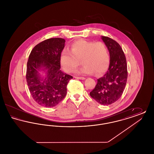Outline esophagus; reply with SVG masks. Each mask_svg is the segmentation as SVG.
<instances>
[{
	"mask_svg": "<svg viewBox=\"0 0 154 154\" xmlns=\"http://www.w3.org/2000/svg\"><path fill=\"white\" fill-rule=\"evenodd\" d=\"M75 79H79V80H82L85 79V77H75Z\"/></svg>",
	"mask_w": 154,
	"mask_h": 154,
	"instance_id": "34e87169",
	"label": "esophagus"
}]
</instances>
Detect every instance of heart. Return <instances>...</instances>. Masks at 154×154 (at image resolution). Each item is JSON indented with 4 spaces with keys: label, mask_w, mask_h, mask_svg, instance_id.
Returning <instances> with one entry per match:
<instances>
[{
    "label": "heart",
    "mask_w": 154,
    "mask_h": 154,
    "mask_svg": "<svg viewBox=\"0 0 154 154\" xmlns=\"http://www.w3.org/2000/svg\"><path fill=\"white\" fill-rule=\"evenodd\" d=\"M84 65L77 73L82 75L104 73L107 69L110 55L108 48L102 42L79 40L71 45V50L64 49L60 55V63L67 73H73L81 60Z\"/></svg>",
    "instance_id": "heart-1"
}]
</instances>
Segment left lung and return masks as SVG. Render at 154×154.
<instances>
[{
  "label": "left lung",
  "mask_w": 154,
  "mask_h": 154,
  "mask_svg": "<svg viewBox=\"0 0 154 154\" xmlns=\"http://www.w3.org/2000/svg\"><path fill=\"white\" fill-rule=\"evenodd\" d=\"M110 54V65L106 74L100 79L90 96L97 102L109 105L116 102L122 95L127 78V63L120 45L110 37H101Z\"/></svg>",
  "instance_id": "left-lung-1"
}]
</instances>
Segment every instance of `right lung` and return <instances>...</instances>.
Wrapping results in <instances>:
<instances>
[{"mask_svg":"<svg viewBox=\"0 0 154 154\" xmlns=\"http://www.w3.org/2000/svg\"><path fill=\"white\" fill-rule=\"evenodd\" d=\"M65 42L62 38L47 39L36 45L30 54L26 81L33 99L42 106L51 107L60 102L66 96L69 81L73 79L60 70V55Z\"/></svg>","mask_w":154,"mask_h":154,"instance_id":"add662e5","label":"right lung"}]
</instances>
